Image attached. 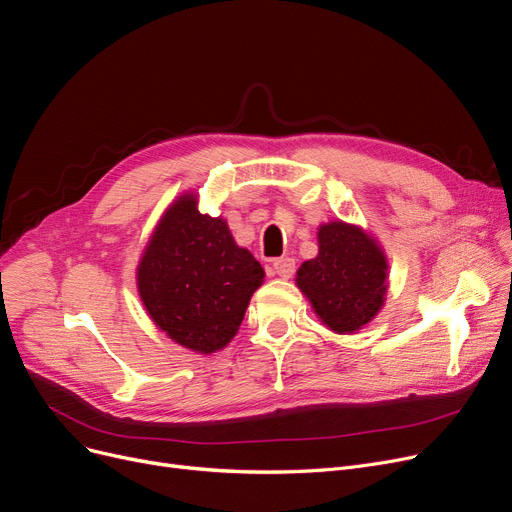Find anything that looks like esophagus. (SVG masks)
<instances>
[{
  "mask_svg": "<svg viewBox=\"0 0 512 512\" xmlns=\"http://www.w3.org/2000/svg\"><path fill=\"white\" fill-rule=\"evenodd\" d=\"M272 272L280 278H291L295 274V259L293 257H278L272 261Z\"/></svg>",
  "mask_w": 512,
  "mask_h": 512,
  "instance_id": "obj_1",
  "label": "esophagus"
}]
</instances>
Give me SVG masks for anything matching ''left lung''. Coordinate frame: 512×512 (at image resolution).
I'll list each match as a JSON object with an SVG mask.
<instances>
[{
  "mask_svg": "<svg viewBox=\"0 0 512 512\" xmlns=\"http://www.w3.org/2000/svg\"><path fill=\"white\" fill-rule=\"evenodd\" d=\"M295 282L328 330L355 335L385 305L389 263L379 240L337 219L318 228V255L301 263Z\"/></svg>",
  "mask_w": 512,
  "mask_h": 512,
  "instance_id": "1",
  "label": "left lung"
}]
</instances>
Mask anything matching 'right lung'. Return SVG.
Listing matches in <instances>:
<instances>
[{"label": "right lung", "mask_w": 512, "mask_h": 512, "mask_svg": "<svg viewBox=\"0 0 512 512\" xmlns=\"http://www.w3.org/2000/svg\"><path fill=\"white\" fill-rule=\"evenodd\" d=\"M263 278L261 263L238 247L228 221L198 211L194 192L165 209L136 270L150 320L177 345L203 355L236 337Z\"/></svg>", "instance_id": "obj_1"}]
</instances>
